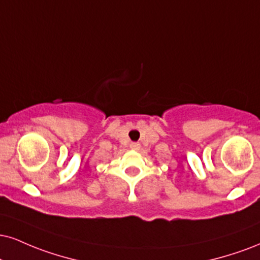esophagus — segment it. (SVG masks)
<instances>
[{
    "label": "esophagus",
    "mask_w": 260,
    "mask_h": 260,
    "mask_svg": "<svg viewBox=\"0 0 260 260\" xmlns=\"http://www.w3.org/2000/svg\"><path fill=\"white\" fill-rule=\"evenodd\" d=\"M131 146H132L133 149H138L139 148V144L138 143H132V144H131Z\"/></svg>",
    "instance_id": "obj_1"
}]
</instances>
